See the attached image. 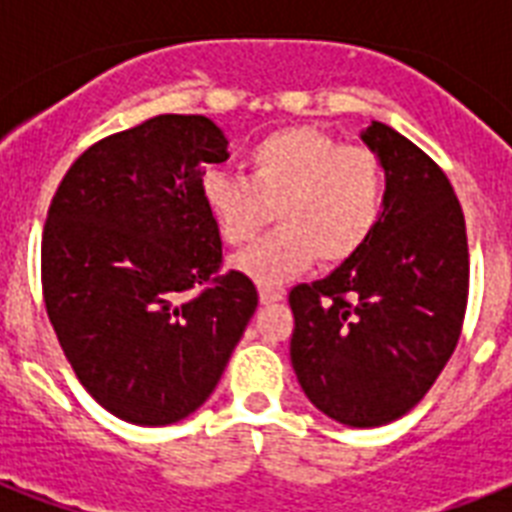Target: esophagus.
Returning a JSON list of instances; mask_svg holds the SVG:
<instances>
[{
  "label": "esophagus",
  "instance_id": "esophagus-1",
  "mask_svg": "<svg viewBox=\"0 0 512 512\" xmlns=\"http://www.w3.org/2000/svg\"><path fill=\"white\" fill-rule=\"evenodd\" d=\"M284 300V289L281 287H260V303L273 305Z\"/></svg>",
  "mask_w": 512,
  "mask_h": 512
}]
</instances>
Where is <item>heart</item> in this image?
<instances>
[{
	"label": "heart",
	"mask_w": 512,
	"mask_h": 512,
	"mask_svg": "<svg viewBox=\"0 0 512 512\" xmlns=\"http://www.w3.org/2000/svg\"><path fill=\"white\" fill-rule=\"evenodd\" d=\"M201 201L233 247L276 215L279 231L233 260L247 279L273 287L303 273L316 257L335 268L369 244L385 207V170L369 148L342 146L311 127H284L249 148L247 177L204 172Z\"/></svg>",
	"instance_id": "1"
}]
</instances>
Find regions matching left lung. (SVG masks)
<instances>
[{
	"label": "left lung",
	"instance_id": "1",
	"mask_svg": "<svg viewBox=\"0 0 512 512\" xmlns=\"http://www.w3.org/2000/svg\"><path fill=\"white\" fill-rule=\"evenodd\" d=\"M385 170L377 231L356 257L289 292V356L311 404L350 428L404 417L460 340L468 233L449 177L412 140L372 122L361 132Z\"/></svg>",
	"mask_w": 512,
	"mask_h": 512
}]
</instances>
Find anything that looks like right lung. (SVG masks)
I'll return each instance as SVG.
<instances>
[{"mask_svg":"<svg viewBox=\"0 0 512 512\" xmlns=\"http://www.w3.org/2000/svg\"><path fill=\"white\" fill-rule=\"evenodd\" d=\"M225 148L207 116H154L87 148L52 196L47 316L87 393L132 425L196 412L257 308L255 284L220 271L223 241L201 201Z\"/></svg>","mask_w":512,"mask_h":512,"instance_id":"1","label":"right lung"}]
</instances>
